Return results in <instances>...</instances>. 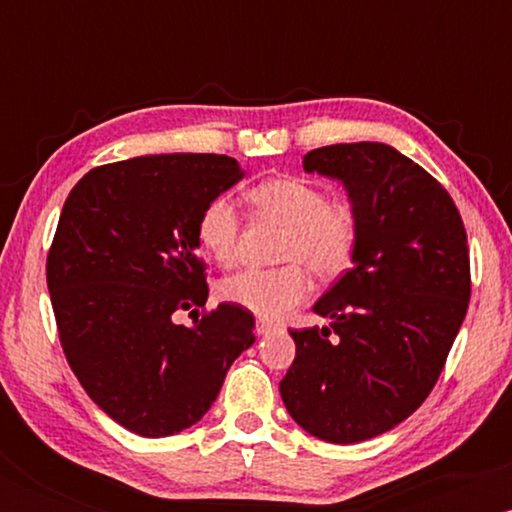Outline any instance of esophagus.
<instances>
[{"label":"esophagus","instance_id":"1","mask_svg":"<svg viewBox=\"0 0 512 512\" xmlns=\"http://www.w3.org/2000/svg\"><path fill=\"white\" fill-rule=\"evenodd\" d=\"M274 330H276L274 322H269V320H257L255 322V332L257 334H269V332H274Z\"/></svg>","mask_w":512,"mask_h":512}]
</instances>
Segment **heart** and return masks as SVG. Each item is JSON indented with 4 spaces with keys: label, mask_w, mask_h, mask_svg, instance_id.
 <instances>
[{
    "label": "heart",
    "mask_w": 512,
    "mask_h": 512,
    "mask_svg": "<svg viewBox=\"0 0 512 512\" xmlns=\"http://www.w3.org/2000/svg\"><path fill=\"white\" fill-rule=\"evenodd\" d=\"M248 199L264 219L286 226L279 240L281 267L243 269L221 284V298L262 317H281L308 301L315 272L322 279L339 276L354 260L358 245L356 209L342 199H327L315 182L281 175L257 182ZM199 245L221 267L240 257V216L231 199L214 197L197 219Z\"/></svg>",
    "instance_id": "1"
}]
</instances>
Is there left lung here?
<instances>
[{"label":"left lung","mask_w":512,"mask_h":512,"mask_svg":"<svg viewBox=\"0 0 512 512\" xmlns=\"http://www.w3.org/2000/svg\"><path fill=\"white\" fill-rule=\"evenodd\" d=\"M303 168L344 182L358 245L315 303L330 327L291 330L296 358L279 390L310 436L361 443L402 424L438 383L472 293L467 231L448 190L387 144L322 146Z\"/></svg>","instance_id":"8db88e82"}]
</instances>
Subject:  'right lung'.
Wrapping results in <instances>:
<instances>
[{"label":"right lung","mask_w":512,"mask_h":512,"mask_svg":"<svg viewBox=\"0 0 512 512\" xmlns=\"http://www.w3.org/2000/svg\"><path fill=\"white\" fill-rule=\"evenodd\" d=\"M240 178L231 156H139L91 168L64 202L45 264L60 344L86 395L127 431L163 438L197 424L255 342L250 310H204L197 255L199 211ZM182 309L192 328L174 322Z\"/></svg>","instance_id":"right-lung-1"}]
</instances>
